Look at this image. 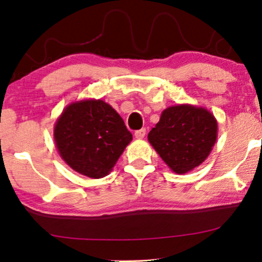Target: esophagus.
<instances>
[{"label": "esophagus", "mask_w": 262, "mask_h": 262, "mask_svg": "<svg viewBox=\"0 0 262 262\" xmlns=\"http://www.w3.org/2000/svg\"><path fill=\"white\" fill-rule=\"evenodd\" d=\"M144 136H145V128H141V130H137L135 132V137L138 139L144 138Z\"/></svg>", "instance_id": "34e87169"}]
</instances>
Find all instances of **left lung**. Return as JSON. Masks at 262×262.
<instances>
[{
	"mask_svg": "<svg viewBox=\"0 0 262 262\" xmlns=\"http://www.w3.org/2000/svg\"><path fill=\"white\" fill-rule=\"evenodd\" d=\"M217 132V120L210 111L182 103L163 111L148 141L174 173L185 174L207 159Z\"/></svg>",
	"mask_w": 262,
	"mask_h": 262,
	"instance_id": "8db88e82",
	"label": "left lung"
}]
</instances>
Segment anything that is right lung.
<instances>
[{
    "mask_svg": "<svg viewBox=\"0 0 262 262\" xmlns=\"http://www.w3.org/2000/svg\"><path fill=\"white\" fill-rule=\"evenodd\" d=\"M53 137L64 162L92 179L110 174L132 141L117 111L95 99L69 103L56 121Z\"/></svg>",
    "mask_w": 262,
    "mask_h": 262,
    "instance_id": "1",
    "label": "right lung"
}]
</instances>
